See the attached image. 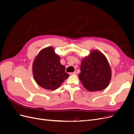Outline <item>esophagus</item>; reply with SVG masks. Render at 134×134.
Masks as SVG:
<instances>
[{"instance_id":"1","label":"esophagus","mask_w":134,"mask_h":134,"mask_svg":"<svg viewBox=\"0 0 134 134\" xmlns=\"http://www.w3.org/2000/svg\"><path fill=\"white\" fill-rule=\"evenodd\" d=\"M77 74V73H76V71H74V72H71V73H70V74Z\"/></svg>"}]
</instances>
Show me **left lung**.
<instances>
[{
  "label": "left lung",
  "mask_w": 134,
  "mask_h": 134,
  "mask_svg": "<svg viewBox=\"0 0 134 134\" xmlns=\"http://www.w3.org/2000/svg\"><path fill=\"white\" fill-rule=\"evenodd\" d=\"M111 69L106 56L99 50H93L82 60L79 78L90 92L106 88L111 79Z\"/></svg>",
  "instance_id": "8db88e82"
}]
</instances>
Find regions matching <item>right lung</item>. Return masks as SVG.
Returning a JSON list of instances; mask_svg holds the SVG:
<instances>
[{"label": "right lung", "mask_w": 134, "mask_h": 134, "mask_svg": "<svg viewBox=\"0 0 134 134\" xmlns=\"http://www.w3.org/2000/svg\"><path fill=\"white\" fill-rule=\"evenodd\" d=\"M65 70V67L60 64V57L51 46L40 51L32 64L36 83L48 90H56L69 76Z\"/></svg>", "instance_id": "right-lung-1"}]
</instances>
